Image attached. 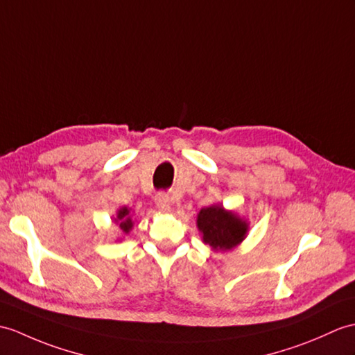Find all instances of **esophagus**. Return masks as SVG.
Wrapping results in <instances>:
<instances>
[{"label":"esophagus","instance_id":"esophagus-1","mask_svg":"<svg viewBox=\"0 0 355 355\" xmlns=\"http://www.w3.org/2000/svg\"><path fill=\"white\" fill-rule=\"evenodd\" d=\"M155 205H157L159 210L163 213H169L171 211V200L166 193H157L155 196Z\"/></svg>","mask_w":355,"mask_h":355}]
</instances>
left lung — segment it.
I'll list each match as a JSON object with an SVG mask.
<instances>
[{"instance_id":"obj_1","label":"left lung","mask_w":355,"mask_h":355,"mask_svg":"<svg viewBox=\"0 0 355 355\" xmlns=\"http://www.w3.org/2000/svg\"><path fill=\"white\" fill-rule=\"evenodd\" d=\"M196 227L201 233V241L215 252L236 248L250 232L248 220L220 204L201 209L196 215Z\"/></svg>"}]
</instances>
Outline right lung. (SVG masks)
Masks as SVG:
<instances>
[{"label": "right lung", "mask_w": 355, "mask_h": 355, "mask_svg": "<svg viewBox=\"0 0 355 355\" xmlns=\"http://www.w3.org/2000/svg\"><path fill=\"white\" fill-rule=\"evenodd\" d=\"M114 224H116L118 230H119V237L116 239V241H122L123 236L128 234L131 230H133V225H135V220H133V216H131V209L123 207L118 209L116 211V218H113Z\"/></svg>", "instance_id": "obj_1"}]
</instances>
